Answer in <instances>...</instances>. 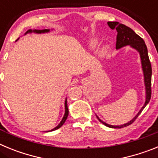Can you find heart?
I'll return each instance as SVG.
<instances>
[{
  "instance_id": "obj_1",
  "label": "heart",
  "mask_w": 158,
  "mask_h": 158,
  "mask_svg": "<svg viewBox=\"0 0 158 158\" xmlns=\"http://www.w3.org/2000/svg\"><path fill=\"white\" fill-rule=\"evenodd\" d=\"M99 44V40L98 39H93L88 43V49L90 50V51H93L94 49L96 48V47L98 46ZM107 45H104V47H103V52H105L106 50H107Z\"/></svg>"
}]
</instances>
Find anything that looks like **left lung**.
Listing matches in <instances>:
<instances>
[{
	"label": "left lung",
	"mask_w": 158,
	"mask_h": 158,
	"mask_svg": "<svg viewBox=\"0 0 158 158\" xmlns=\"http://www.w3.org/2000/svg\"><path fill=\"white\" fill-rule=\"evenodd\" d=\"M107 24L110 28L115 29L117 31V42H116V50L123 48L124 47L129 46L131 48L134 49L139 52V56L141 59V65H142V73H143V78H144L145 91H146V98H145V103L139 111L137 113V115L134 117L132 119L128 121L126 123L122 125H111L107 123L102 121L97 115L96 118H98L99 121L104 124L106 127L110 128H122L127 126L131 125L134 121L137 118L144 109L148 103L150 102L151 98V76H152V68L151 64L150 62V58L148 56V51L146 43L142 38L135 33L131 28L126 26V25L119 23L118 22H107Z\"/></svg>",
	"instance_id": "left-lung-1"
}]
</instances>
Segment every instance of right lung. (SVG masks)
<instances>
[{
    "label": "right lung",
    "instance_id": "add662e5",
    "mask_svg": "<svg viewBox=\"0 0 158 158\" xmlns=\"http://www.w3.org/2000/svg\"><path fill=\"white\" fill-rule=\"evenodd\" d=\"M51 31V30L50 29H44V30H28L27 31L25 32V35L27 34H31V33H35V34H44V33H48V32ZM18 39V40H19ZM16 40V41H17ZM68 115H69V109H68V106H67V98H65V114H64L63 115V118H62V121L59 123V124H58V126L55 127L54 128V129L51 130V131H48L47 132H50V131H55V130L58 129V128H60L64 124V123L65 122V120H66L67 117H68Z\"/></svg>",
    "mask_w": 158,
    "mask_h": 158
}]
</instances>
